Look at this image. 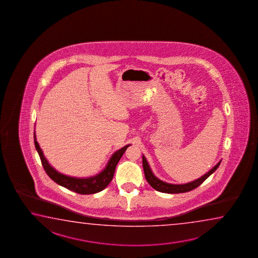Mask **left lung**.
<instances>
[{"label":"left lung","mask_w":258,"mask_h":258,"mask_svg":"<svg viewBox=\"0 0 258 258\" xmlns=\"http://www.w3.org/2000/svg\"><path fill=\"white\" fill-rule=\"evenodd\" d=\"M220 162H219L216 166L213 167L208 173H206L202 177H201L200 179H196L194 181L186 184H170L162 181V180L158 179L153 175V171L150 169L148 162L146 161L145 157L143 156V167H144V176H145L146 180L148 181V183L154 189H156V190L160 191V192L171 193V194L188 192V191H190V190H192L194 188H196L197 187H199L201 184L203 183L206 179L210 177V175L214 172L215 170L219 168Z\"/></svg>","instance_id":"obj_1"}]
</instances>
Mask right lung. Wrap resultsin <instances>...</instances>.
I'll return each mask as SVG.
<instances>
[{"instance_id":"add662e5","label":"right lung","mask_w":258,"mask_h":258,"mask_svg":"<svg viewBox=\"0 0 258 258\" xmlns=\"http://www.w3.org/2000/svg\"><path fill=\"white\" fill-rule=\"evenodd\" d=\"M34 144H35L36 150L39 153L42 166L46 173L48 175V177L62 187L82 195L99 192L107 187V185L110 183V181L114 177V170L117 165L118 162L120 161V159L126 151V149L130 146V145H125L124 147L115 152L112 155L105 170L101 171L99 174L93 176L90 178L79 179V178H73V177L61 174L50 166L47 159L44 157L43 153L39 147L38 142L36 141L35 133H34Z\"/></svg>"}]
</instances>
